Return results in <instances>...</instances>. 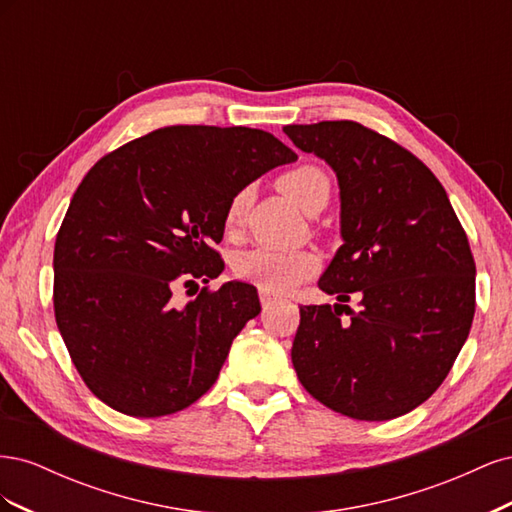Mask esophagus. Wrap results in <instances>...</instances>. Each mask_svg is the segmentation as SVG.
<instances>
[{
  "mask_svg": "<svg viewBox=\"0 0 512 512\" xmlns=\"http://www.w3.org/2000/svg\"><path fill=\"white\" fill-rule=\"evenodd\" d=\"M260 303H262V309H269L271 305H275V303H277V297H273L271 292L260 290Z\"/></svg>",
  "mask_w": 512,
  "mask_h": 512,
  "instance_id": "1",
  "label": "esophagus"
}]
</instances>
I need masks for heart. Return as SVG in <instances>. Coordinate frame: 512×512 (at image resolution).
Instances as JSON below:
<instances>
[{
	"instance_id": "1",
	"label": "heart",
	"mask_w": 512,
	"mask_h": 512,
	"mask_svg": "<svg viewBox=\"0 0 512 512\" xmlns=\"http://www.w3.org/2000/svg\"><path fill=\"white\" fill-rule=\"evenodd\" d=\"M277 188L305 213L322 211L327 207L331 194L329 177L316 166H299L288 170L286 175L277 179ZM245 203V192L232 196L224 215L226 230H235L241 224ZM232 271H235L239 280L252 282L265 292L280 294L307 280L316 271V258L314 254L303 250L280 252L269 250V247H254V250L241 252L232 260Z\"/></svg>"
}]
</instances>
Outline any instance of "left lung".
I'll return each mask as SVG.
<instances>
[{
    "label": "left lung",
    "mask_w": 512,
    "mask_h": 512,
    "mask_svg": "<svg viewBox=\"0 0 512 512\" xmlns=\"http://www.w3.org/2000/svg\"><path fill=\"white\" fill-rule=\"evenodd\" d=\"M284 132L335 170L344 239L318 282L339 303L299 309L294 371L327 408L391 421L436 393L468 339L476 265L466 230L436 175L391 138L356 121ZM352 293L359 310L341 305Z\"/></svg>",
    "instance_id": "8db88e82"
}]
</instances>
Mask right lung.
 <instances>
[{
	"label": "right lung",
	"instance_id": "obj_1",
	"mask_svg": "<svg viewBox=\"0 0 512 512\" xmlns=\"http://www.w3.org/2000/svg\"><path fill=\"white\" fill-rule=\"evenodd\" d=\"M297 153L252 128L168 126L106 153L55 239L53 305L70 359L113 410L179 412L218 380L232 339L260 314L254 286L173 290L224 269L213 250L232 196Z\"/></svg>",
	"mask_w": 512,
	"mask_h": 512
}]
</instances>
